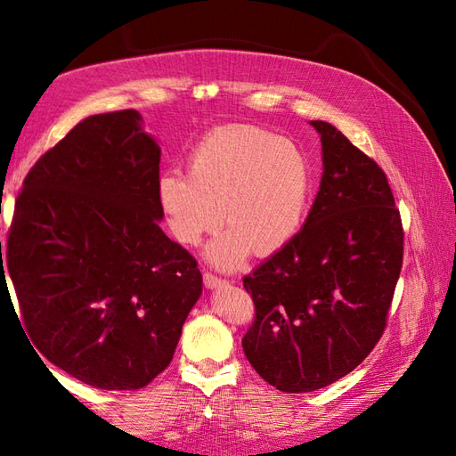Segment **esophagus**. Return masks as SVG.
Wrapping results in <instances>:
<instances>
[{
	"label": "esophagus",
	"mask_w": 456,
	"mask_h": 456,
	"mask_svg": "<svg viewBox=\"0 0 456 456\" xmlns=\"http://www.w3.org/2000/svg\"><path fill=\"white\" fill-rule=\"evenodd\" d=\"M203 283H205L207 289H216V287L226 285V280L218 278V275H215V273H211V272H205V273H203Z\"/></svg>",
	"instance_id": "34e87169"
}]
</instances>
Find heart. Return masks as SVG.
Segmentation results:
<instances>
[{
	"instance_id": "obj_1",
	"label": "heart",
	"mask_w": 456,
	"mask_h": 456,
	"mask_svg": "<svg viewBox=\"0 0 456 456\" xmlns=\"http://www.w3.org/2000/svg\"><path fill=\"white\" fill-rule=\"evenodd\" d=\"M314 167L297 142L247 123L207 133L188 156V176L163 173L158 200L171 236L198 245L220 223L228 224L207 247L218 268H233L251 249L273 255L305 226Z\"/></svg>"
}]
</instances>
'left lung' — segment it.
Listing matches in <instances>:
<instances>
[{
  "label": "left lung",
  "mask_w": 456,
  "mask_h": 456,
  "mask_svg": "<svg viewBox=\"0 0 456 456\" xmlns=\"http://www.w3.org/2000/svg\"><path fill=\"white\" fill-rule=\"evenodd\" d=\"M320 191L298 236L243 278L255 322L241 344L287 394L320 390L375 348L403 262V228L386 173L327 121Z\"/></svg>",
  "instance_id": "obj_1"
}]
</instances>
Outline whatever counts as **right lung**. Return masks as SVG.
I'll list each match as a JSON object with an SVG mask.
<instances>
[{
    "label": "right lung",
    "mask_w": 456,
    "mask_h": 456,
    "mask_svg": "<svg viewBox=\"0 0 456 456\" xmlns=\"http://www.w3.org/2000/svg\"><path fill=\"white\" fill-rule=\"evenodd\" d=\"M159 158L136 110L89 116L36 161L15 201L0 273L34 346L94 388L154 380L201 295L196 258L159 228Z\"/></svg>",
    "instance_id": "add662e5"
}]
</instances>
